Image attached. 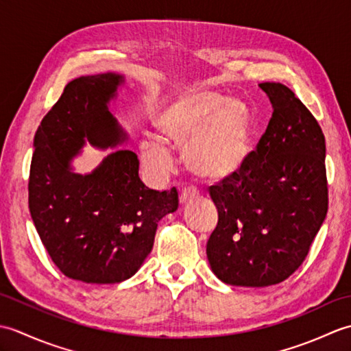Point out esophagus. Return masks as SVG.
<instances>
[{
	"label": "esophagus",
	"mask_w": 351,
	"mask_h": 351,
	"mask_svg": "<svg viewBox=\"0 0 351 351\" xmlns=\"http://www.w3.org/2000/svg\"><path fill=\"white\" fill-rule=\"evenodd\" d=\"M199 196V193L195 190V189H185L181 191L180 195V204L184 206L187 205L189 202H191L193 199H196Z\"/></svg>",
	"instance_id": "34e87169"
}]
</instances>
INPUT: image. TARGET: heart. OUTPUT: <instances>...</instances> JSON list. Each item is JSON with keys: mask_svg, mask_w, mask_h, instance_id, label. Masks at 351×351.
<instances>
[{"mask_svg": "<svg viewBox=\"0 0 351 351\" xmlns=\"http://www.w3.org/2000/svg\"><path fill=\"white\" fill-rule=\"evenodd\" d=\"M156 136L140 140L141 166L162 176L173 166L169 146L182 149L185 166L204 181L232 178L247 161L252 147V114L237 98L191 88L164 99L152 117Z\"/></svg>", "mask_w": 351, "mask_h": 351, "instance_id": "obj_1", "label": "heart"}]
</instances>
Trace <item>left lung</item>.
<instances>
[{"mask_svg":"<svg viewBox=\"0 0 351 351\" xmlns=\"http://www.w3.org/2000/svg\"><path fill=\"white\" fill-rule=\"evenodd\" d=\"M259 87L273 116L243 169L211 187L219 223L206 243L213 273L228 285L249 288L289 278L327 214L322 128L287 86Z\"/></svg>","mask_w":351,"mask_h":351,"instance_id":"8db88e82","label":"left lung"}]
</instances>
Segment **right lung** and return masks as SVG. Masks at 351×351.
<instances>
[{"label":"right lung","instance_id":"right-lung-1","mask_svg":"<svg viewBox=\"0 0 351 351\" xmlns=\"http://www.w3.org/2000/svg\"><path fill=\"white\" fill-rule=\"evenodd\" d=\"M125 75L72 80L34 136L28 205L37 234L60 271L84 283H119L136 274L154 247L158 221L178 210V191L151 190L138 176L130 136L110 104ZM88 143L114 148L92 172L73 158Z\"/></svg>","mask_w":351,"mask_h":351}]
</instances>
